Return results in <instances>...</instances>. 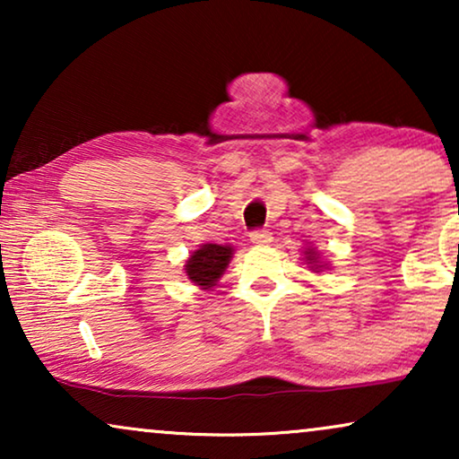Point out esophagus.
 Instances as JSON below:
<instances>
[{
	"mask_svg": "<svg viewBox=\"0 0 459 459\" xmlns=\"http://www.w3.org/2000/svg\"><path fill=\"white\" fill-rule=\"evenodd\" d=\"M272 240H273L272 231H267V230H256L250 234V242H253L255 247H267Z\"/></svg>",
	"mask_w": 459,
	"mask_h": 459,
	"instance_id": "34e87169",
	"label": "esophagus"
}]
</instances>
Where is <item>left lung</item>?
Masks as SVG:
<instances>
[{"label":"left lung","mask_w":459,"mask_h":459,"mask_svg":"<svg viewBox=\"0 0 459 459\" xmlns=\"http://www.w3.org/2000/svg\"><path fill=\"white\" fill-rule=\"evenodd\" d=\"M305 263H307V265H309L316 273H319V272H322V269L328 267V263L322 261V256H319V253H317V250L313 248V247L305 248Z\"/></svg>","instance_id":"obj_1"}]
</instances>
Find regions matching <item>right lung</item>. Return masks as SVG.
I'll return each instance as SVG.
<instances>
[{
  "mask_svg": "<svg viewBox=\"0 0 459 459\" xmlns=\"http://www.w3.org/2000/svg\"><path fill=\"white\" fill-rule=\"evenodd\" d=\"M231 256H234V247L230 244H203L187 256L184 265L187 280L194 281V286H198L200 290H211L221 280Z\"/></svg>",
  "mask_w": 459,
  "mask_h": 459,
  "instance_id": "right-lung-1",
  "label": "right lung"
}]
</instances>
